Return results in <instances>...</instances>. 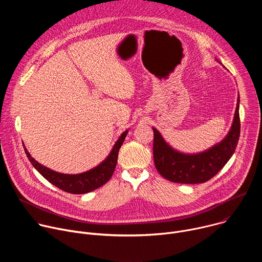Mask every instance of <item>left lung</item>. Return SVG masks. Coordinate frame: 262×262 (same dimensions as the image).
Here are the masks:
<instances>
[{"label": "left lung", "instance_id": "obj_1", "mask_svg": "<svg viewBox=\"0 0 262 262\" xmlns=\"http://www.w3.org/2000/svg\"><path fill=\"white\" fill-rule=\"evenodd\" d=\"M237 105L233 124L227 137L208 150L198 155H183L172 149L158 129H154V160L159 173L166 179L178 183H202L212 178L234 154L241 134Z\"/></svg>", "mask_w": 262, "mask_h": 262}]
</instances>
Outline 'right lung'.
Returning <instances> with one entry per match:
<instances>
[{
	"instance_id": "add662e5",
	"label": "right lung",
	"mask_w": 262,
	"mask_h": 262,
	"mask_svg": "<svg viewBox=\"0 0 262 262\" xmlns=\"http://www.w3.org/2000/svg\"><path fill=\"white\" fill-rule=\"evenodd\" d=\"M127 130H125L120 138L117 140L116 144L114 145L113 149L110 154V156L97 167H95L92 170H89L87 172L81 173V174H62L55 172L39 163H37L28 152L27 149L25 148V152L33 165V167L38 171L47 180H49L52 184H54L60 190L70 193V194H86L91 191H94L101 185H103L108 179L112 177L114 173V170L116 168L117 159H118V152L119 149L126 137Z\"/></svg>"
}]
</instances>
